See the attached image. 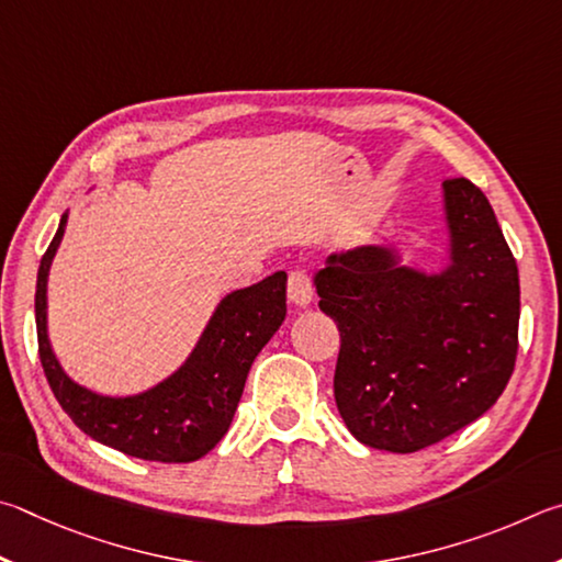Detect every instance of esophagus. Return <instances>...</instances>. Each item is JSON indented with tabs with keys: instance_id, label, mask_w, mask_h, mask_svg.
<instances>
[{
	"instance_id": "34e87169",
	"label": "esophagus",
	"mask_w": 562,
	"mask_h": 562,
	"mask_svg": "<svg viewBox=\"0 0 562 562\" xmlns=\"http://www.w3.org/2000/svg\"><path fill=\"white\" fill-rule=\"evenodd\" d=\"M289 301L296 308H308L313 303V283L306 271H291L289 276Z\"/></svg>"
}]
</instances>
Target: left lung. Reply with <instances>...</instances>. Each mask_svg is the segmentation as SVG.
Here are the masks:
<instances>
[{"instance_id": "obj_1", "label": "left lung", "mask_w": 562, "mask_h": 562, "mask_svg": "<svg viewBox=\"0 0 562 562\" xmlns=\"http://www.w3.org/2000/svg\"><path fill=\"white\" fill-rule=\"evenodd\" d=\"M437 269L390 244L333 251L318 306L340 330L336 405L360 445L412 454L496 405L516 366L518 266L486 194L441 184Z\"/></svg>"}]
</instances>
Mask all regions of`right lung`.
I'll use <instances>...</instances> for the list:
<instances>
[{"instance_id": "right-lung-1", "label": "right lung", "mask_w": 562, "mask_h": 562, "mask_svg": "<svg viewBox=\"0 0 562 562\" xmlns=\"http://www.w3.org/2000/svg\"><path fill=\"white\" fill-rule=\"evenodd\" d=\"M66 224L68 212L38 266L34 299L38 358L58 405L83 435L127 457L162 464L202 459L226 435L251 362L286 318V271L226 293L190 356L157 385L135 395H101L68 375L48 338V271Z\"/></svg>"}]
</instances>
